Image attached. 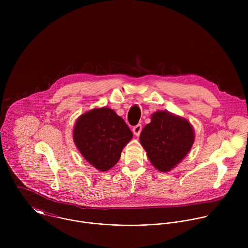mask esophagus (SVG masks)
<instances>
[{
    "instance_id": "34e87169",
    "label": "esophagus",
    "mask_w": 248,
    "mask_h": 248,
    "mask_svg": "<svg viewBox=\"0 0 248 248\" xmlns=\"http://www.w3.org/2000/svg\"><path fill=\"white\" fill-rule=\"evenodd\" d=\"M142 126L141 124H138L133 128V133L135 134L136 137H140V133H141Z\"/></svg>"
}]
</instances>
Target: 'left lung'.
Wrapping results in <instances>:
<instances>
[{
  "mask_svg": "<svg viewBox=\"0 0 248 248\" xmlns=\"http://www.w3.org/2000/svg\"><path fill=\"white\" fill-rule=\"evenodd\" d=\"M140 141L153 166L160 172H169L190 152L195 141L192 124L167 110H157L142 130Z\"/></svg>",
  "mask_w": 248,
  "mask_h": 248,
  "instance_id": "obj_1",
  "label": "left lung"
}]
</instances>
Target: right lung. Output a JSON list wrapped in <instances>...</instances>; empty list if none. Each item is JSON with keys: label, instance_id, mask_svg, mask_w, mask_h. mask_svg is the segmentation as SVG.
<instances>
[{"label": "right lung", "instance_id": "add662e5", "mask_svg": "<svg viewBox=\"0 0 248 248\" xmlns=\"http://www.w3.org/2000/svg\"><path fill=\"white\" fill-rule=\"evenodd\" d=\"M72 138L83 157L98 171L107 172L118 162L133 133L112 108L102 107L77 118Z\"/></svg>", "mask_w": 248, "mask_h": 248}]
</instances>
